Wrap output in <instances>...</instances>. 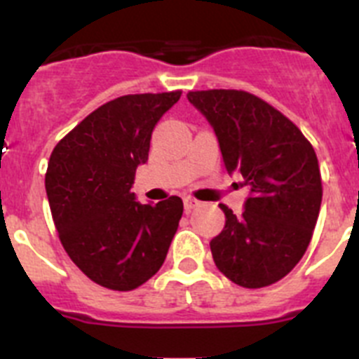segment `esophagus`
I'll use <instances>...</instances> for the list:
<instances>
[{
	"mask_svg": "<svg viewBox=\"0 0 359 359\" xmlns=\"http://www.w3.org/2000/svg\"><path fill=\"white\" fill-rule=\"evenodd\" d=\"M183 205H185V212H190V210H194V208H198L201 203H199L198 199H194V198H185Z\"/></svg>",
	"mask_w": 359,
	"mask_h": 359,
	"instance_id": "obj_1",
	"label": "esophagus"
}]
</instances>
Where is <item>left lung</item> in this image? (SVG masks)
<instances>
[{
    "instance_id": "1",
    "label": "left lung",
    "mask_w": 359,
    "mask_h": 359,
    "mask_svg": "<svg viewBox=\"0 0 359 359\" xmlns=\"http://www.w3.org/2000/svg\"><path fill=\"white\" fill-rule=\"evenodd\" d=\"M217 136L228 172L248 185L243 215L219 205L226 223L210 241L217 269L237 286L264 287L306 253L320 205L318 158L302 131L262 98L241 90L189 91Z\"/></svg>"
}]
</instances>
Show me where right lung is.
<instances>
[{
	"instance_id": "add662e5",
	"label": "right lung",
	"mask_w": 359,
	"mask_h": 359,
	"mask_svg": "<svg viewBox=\"0 0 359 359\" xmlns=\"http://www.w3.org/2000/svg\"><path fill=\"white\" fill-rule=\"evenodd\" d=\"M182 91L123 95L86 116L53 149L44 176L59 239L98 286L131 291L163 264L183 214L170 196L136 201V167L149 158L158 120Z\"/></svg>"
}]
</instances>
